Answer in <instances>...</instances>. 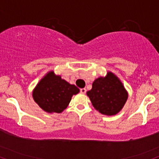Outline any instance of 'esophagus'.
<instances>
[{
    "instance_id": "34e87169",
    "label": "esophagus",
    "mask_w": 159,
    "mask_h": 159,
    "mask_svg": "<svg viewBox=\"0 0 159 159\" xmlns=\"http://www.w3.org/2000/svg\"><path fill=\"white\" fill-rule=\"evenodd\" d=\"M80 93L85 94V93H86V89H80Z\"/></svg>"
}]
</instances>
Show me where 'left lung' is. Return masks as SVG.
<instances>
[{
	"label": "left lung",
	"mask_w": 159,
	"mask_h": 159,
	"mask_svg": "<svg viewBox=\"0 0 159 159\" xmlns=\"http://www.w3.org/2000/svg\"><path fill=\"white\" fill-rule=\"evenodd\" d=\"M92 105L99 113L107 116L118 113L124 107L128 94L119 79L112 72L97 78L87 92Z\"/></svg>",
	"instance_id": "obj_1"
}]
</instances>
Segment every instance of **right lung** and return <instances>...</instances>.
<instances>
[{
  "instance_id": "add662e5",
  "label": "right lung",
  "mask_w": 159,
  "mask_h": 159,
  "mask_svg": "<svg viewBox=\"0 0 159 159\" xmlns=\"http://www.w3.org/2000/svg\"><path fill=\"white\" fill-rule=\"evenodd\" d=\"M80 89L62 80L54 71L47 73L33 90L34 100L47 113H60L68 107L73 95Z\"/></svg>"
}]
</instances>
